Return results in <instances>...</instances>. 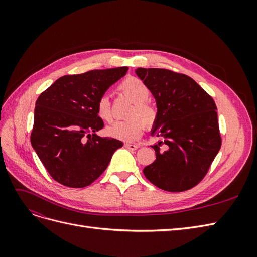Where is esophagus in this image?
<instances>
[{"instance_id":"1","label":"esophagus","mask_w":257,"mask_h":257,"mask_svg":"<svg viewBox=\"0 0 257 257\" xmlns=\"http://www.w3.org/2000/svg\"><path fill=\"white\" fill-rule=\"evenodd\" d=\"M124 147H125L126 149H128V150H136V149H138V145H135V144H130V143L124 144Z\"/></svg>"}]
</instances>
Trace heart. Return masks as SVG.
<instances>
[{"label": "heart", "mask_w": 257, "mask_h": 257, "mask_svg": "<svg viewBox=\"0 0 257 257\" xmlns=\"http://www.w3.org/2000/svg\"><path fill=\"white\" fill-rule=\"evenodd\" d=\"M118 90L133 102L128 112L130 119L116 121L107 127V133L123 141H135L143 134L144 128L151 130L159 118V111L149 100L151 91L148 85L136 77H127L118 87ZM97 114L106 122L112 120L110 99L107 95L100 96L96 104Z\"/></svg>", "instance_id": "b5f03b06"}]
</instances>
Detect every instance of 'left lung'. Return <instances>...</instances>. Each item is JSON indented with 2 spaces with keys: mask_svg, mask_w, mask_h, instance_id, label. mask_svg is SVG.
<instances>
[{
  "mask_svg": "<svg viewBox=\"0 0 257 257\" xmlns=\"http://www.w3.org/2000/svg\"><path fill=\"white\" fill-rule=\"evenodd\" d=\"M136 74L149 87L159 111L152 134L160 142L151 146L157 159L144 175L159 189L188 191L205 178L221 148L214 100L184 74L142 67Z\"/></svg>",
  "mask_w": 257,
  "mask_h": 257,
  "instance_id": "left-lung-1",
  "label": "left lung"
}]
</instances>
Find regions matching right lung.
<instances>
[{
    "mask_svg": "<svg viewBox=\"0 0 257 257\" xmlns=\"http://www.w3.org/2000/svg\"><path fill=\"white\" fill-rule=\"evenodd\" d=\"M127 69L124 66L66 75L38 96L31 144L57 182L74 189L90 185L123 146L118 139L95 134L104 127L96 104Z\"/></svg>",
    "mask_w": 257,
    "mask_h": 257,
    "instance_id": "add662e5",
    "label": "right lung"
}]
</instances>
